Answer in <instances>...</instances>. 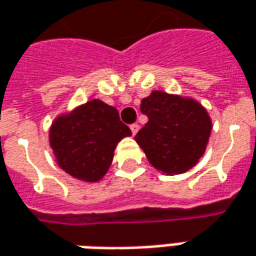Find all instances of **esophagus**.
I'll return each instance as SVG.
<instances>
[{"label": "esophagus", "instance_id": "obj_1", "mask_svg": "<svg viewBox=\"0 0 256 256\" xmlns=\"http://www.w3.org/2000/svg\"><path fill=\"white\" fill-rule=\"evenodd\" d=\"M138 128H140V126H138L137 123H133V124H130V130H132V134H133V136L137 134Z\"/></svg>", "mask_w": 256, "mask_h": 256}]
</instances>
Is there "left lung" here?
I'll return each mask as SVG.
<instances>
[{
  "instance_id": "left-lung-1",
  "label": "left lung",
  "mask_w": 256,
  "mask_h": 256,
  "mask_svg": "<svg viewBox=\"0 0 256 256\" xmlns=\"http://www.w3.org/2000/svg\"><path fill=\"white\" fill-rule=\"evenodd\" d=\"M140 110L148 122L134 140L157 171L178 175L199 162L208 147L212 119L198 100L152 91L142 100Z\"/></svg>"
}]
</instances>
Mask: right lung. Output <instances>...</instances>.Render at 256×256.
I'll list each match as a JSON object with an SVG mask.
<instances>
[{"instance_id": "1", "label": "right lung", "mask_w": 256, "mask_h": 256, "mask_svg": "<svg viewBox=\"0 0 256 256\" xmlns=\"http://www.w3.org/2000/svg\"><path fill=\"white\" fill-rule=\"evenodd\" d=\"M132 130L119 112L100 99H92L58 114L50 126L48 142L56 161L72 178L94 184L105 176L114 148Z\"/></svg>"}]
</instances>
